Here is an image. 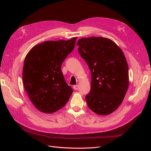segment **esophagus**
<instances>
[{
  "label": "esophagus",
  "mask_w": 151,
  "mask_h": 151,
  "mask_svg": "<svg viewBox=\"0 0 151 151\" xmlns=\"http://www.w3.org/2000/svg\"><path fill=\"white\" fill-rule=\"evenodd\" d=\"M73 88H74V89H75V90H77L79 89V86L78 85H75V86H73Z\"/></svg>",
  "instance_id": "1"
}]
</instances>
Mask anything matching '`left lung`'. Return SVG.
<instances>
[{
	"label": "left lung",
	"instance_id": "1",
	"mask_svg": "<svg viewBox=\"0 0 151 151\" xmlns=\"http://www.w3.org/2000/svg\"><path fill=\"white\" fill-rule=\"evenodd\" d=\"M77 45L91 72L86 102L97 115H108L119 107L129 88V67L124 53L113 41L99 36L82 38Z\"/></svg>",
	"mask_w": 151,
	"mask_h": 151
}]
</instances>
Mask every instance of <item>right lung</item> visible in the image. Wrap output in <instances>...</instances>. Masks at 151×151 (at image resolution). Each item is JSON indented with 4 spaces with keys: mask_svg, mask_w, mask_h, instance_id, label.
<instances>
[{
    "mask_svg": "<svg viewBox=\"0 0 151 151\" xmlns=\"http://www.w3.org/2000/svg\"><path fill=\"white\" fill-rule=\"evenodd\" d=\"M76 39L46 41L35 45L26 55L22 81L31 102L41 112H56L65 106L72 94L61 65L74 48Z\"/></svg>",
    "mask_w": 151,
    "mask_h": 151,
    "instance_id": "obj_1",
    "label": "right lung"
}]
</instances>
